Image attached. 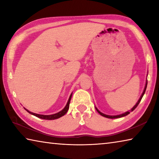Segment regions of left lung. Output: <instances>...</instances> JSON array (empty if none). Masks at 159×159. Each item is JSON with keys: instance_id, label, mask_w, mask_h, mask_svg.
I'll return each instance as SVG.
<instances>
[{"instance_id": "obj_1", "label": "left lung", "mask_w": 159, "mask_h": 159, "mask_svg": "<svg viewBox=\"0 0 159 159\" xmlns=\"http://www.w3.org/2000/svg\"><path fill=\"white\" fill-rule=\"evenodd\" d=\"M147 83H146V85H145V88H144V91H143V93H142V95H141V97H140V98L139 99V100H138V102H137V104H135V105H134L133 107V109H131V111H133V110H134V109L136 108L138 106V104H139V102H140V101H141V99H142V97H143V95H144V93H145V91H146V88H147ZM96 110L97 111H98V112L99 113V114L100 115H102V116H104V117H106V118H120V117H123V116H127L128 114H130V111H127V112H125V113H124V114H120V115H118V116H109V115H106V114H102V112H100L99 111V110L96 108Z\"/></svg>"}]
</instances>
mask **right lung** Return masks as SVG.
Instances as JSON below:
<instances>
[{
    "label": "right lung",
    "mask_w": 159,
    "mask_h": 159,
    "mask_svg": "<svg viewBox=\"0 0 159 159\" xmlns=\"http://www.w3.org/2000/svg\"><path fill=\"white\" fill-rule=\"evenodd\" d=\"M71 95H71V96L69 97V99L68 100V102H67L66 105V107H64V109L61 110V111L57 113V114H52V115H41V114H34V113H32L31 111H28L27 109H26V111H27L29 114H31L32 115L35 116L36 117H39L40 118H42V119H45V120H54V119H57V118H59L62 116H64V114H66V113L67 112V111H68V109L69 108V103H70V100H71Z\"/></svg>",
    "instance_id": "right-lung-1"
}]
</instances>
